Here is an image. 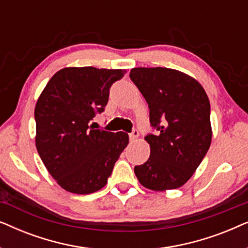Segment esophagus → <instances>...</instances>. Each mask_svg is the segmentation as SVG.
Segmentation results:
<instances>
[{
	"instance_id": "1",
	"label": "esophagus",
	"mask_w": 248,
	"mask_h": 248,
	"mask_svg": "<svg viewBox=\"0 0 248 248\" xmlns=\"http://www.w3.org/2000/svg\"><path fill=\"white\" fill-rule=\"evenodd\" d=\"M138 138H139V131L137 130V128H134V130L130 133V140L135 141Z\"/></svg>"
}]
</instances>
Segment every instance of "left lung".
Instances as JSON below:
<instances>
[{"label": "left lung", "mask_w": 248, "mask_h": 248, "mask_svg": "<svg viewBox=\"0 0 248 248\" xmlns=\"http://www.w3.org/2000/svg\"><path fill=\"white\" fill-rule=\"evenodd\" d=\"M130 78L150 109V157L135 166L139 182L152 191L185 184L208 152L212 139L210 101L194 78L167 67H134Z\"/></svg>", "instance_id": "obj_1"}]
</instances>
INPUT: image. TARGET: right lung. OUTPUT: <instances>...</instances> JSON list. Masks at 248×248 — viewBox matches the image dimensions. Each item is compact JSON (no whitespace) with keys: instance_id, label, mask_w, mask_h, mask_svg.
I'll return each instance as SVG.
<instances>
[{"instance_id":"1","label":"right lung","mask_w":248,"mask_h":248,"mask_svg":"<svg viewBox=\"0 0 248 248\" xmlns=\"http://www.w3.org/2000/svg\"><path fill=\"white\" fill-rule=\"evenodd\" d=\"M125 70L65 67L52 77L35 107L36 148L52 177L76 194L107 184L128 143L125 132L94 130L90 122L104 111L109 89Z\"/></svg>"}]
</instances>
